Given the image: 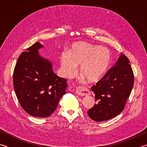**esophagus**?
I'll use <instances>...</instances> for the list:
<instances>
[{
    "mask_svg": "<svg viewBox=\"0 0 147 147\" xmlns=\"http://www.w3.org/2000/svg\"><path fill=\"white\" fill-rule=\"evenodd\" d=\"M76 93L81 96H86L90 94V91L86 87L78 86L76 89Z\"/></svg>",
    "mask_w": 147,
    "mask_h": 147,
    "instance_id": "esophagus-1",
    "label": "esophagus"
}]
</instances>
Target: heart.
Returning a JSON list of instances; mask_svg holds the SVG:
<instances>
[{
	"mask_svg": "<svg viewBox=\"0 0 147 147\" xmlns=\"http://www.w3.org/2000/svg\"><path fill=\"white\" fill-rule=\"evenodd\" d=\"M60 61L64 76H73L77 65H80V71L87 80L96 82L108 71L111 61V53L106 47L81 42L73 44L69 53L62 54Z\"/></svg>",
	"mask_w": 147,
	"mask_h": 147,
	"instance_id": "obj_1",
	"label": "heart"
}]
</instances>
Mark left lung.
<instances>
[{"label": "left lung", "instance_id": "1", "mask_svg": "<svg viewBox=\"0 0 147 147\" xmlns=\"http://www.w3.org/2000/svg\"><path fill=\"white\" fill-rule=\"evenodd\" d=\"M129 63L127 57L121 54L115 65L91 88L97 102L88 111L92 120H109L123 111L134 83V73Z\"/></svg>", "mask_w": 147, "mask_h": 147}]
</instances>
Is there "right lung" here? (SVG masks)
I'll list each match as a JSON object with an SVG mask.
<instances>
[{
  "label": "right lung",
  "instance_id": "obj_1",
  "mask_svg": "<svg viewBox=\"0 0 147 147\" xmlns=\"http://www.w3.org/2000/svg\"><path fill=\"white\" fill-rule=\"evenodd\" d=\"M39 42L19 56L13 71V87L20 105L29 115L47 117L65 94L67 80L57 76L52 63L39 56Z\"/></svg>",
  "mask_w": 147,
  "mask_h": 147
}]
</instances>
